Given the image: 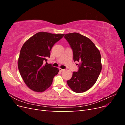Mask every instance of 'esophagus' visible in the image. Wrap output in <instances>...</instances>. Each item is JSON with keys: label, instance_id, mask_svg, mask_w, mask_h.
Returning <instances> with one entry per match:
<instances>
[{"label": "esophagus", "instance_id": "1", "mask_svg": "<svg viewBox=\"0 0 125 125\" xmlns=\"http://www.w3.org/2000/svg\"><path fill=\"white\" fill-rule=\"evenodd\" d=\"M59 70L60 71H62L64 70V69H62V68H59Z\"/></svg>", "mask_w": 125, "mask_h": 125}]
</instances>
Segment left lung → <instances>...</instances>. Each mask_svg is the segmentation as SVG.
<instances>
[{"mask_svg": "<svg viewBox=\"0 0 125 125\" xmlns=\"http://www.w3.org/2000/svg\"><path fill=\"white\" fill-rule=\"evenodd\" d=\"M64 37L73 50L74 62H79L78 71L73 72L67 83L74 92H84L95 83L100 74V52L91 40L78 33L66 34Z\"/></svg>", "mask_w": 125, "mask_h": 125, "instance_id": "1", "label": "left lung"}]
</instances>
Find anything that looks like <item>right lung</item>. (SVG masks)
<instances>
[{
	"instance_id": "add662e5",
	"label": "right lung",
	"mask_w": 125,
	"mask_h": 125,
	"mask_svg": "<svg viewBox=\"0 0 125 125\" xmlns=\"http://www.w3.org/2000/svg\"><path fill=\"white\" fill-rule=\"evenodd\" d=\"M63 34L40 32L30 37L22 46L18 66L21 76L29 88L37 92L47 89L59 69L51 64H44L50 57L51 49L62 39Z\"/></svg>"
}]
</instances>
